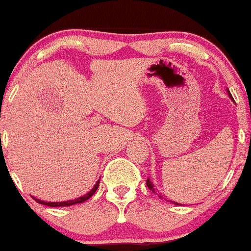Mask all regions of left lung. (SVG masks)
<instances>
[{"instance_id": "left-lung-1", "label": "left lung", "mask_w": 251, "mask_h": 251, "mask_svg": "<svg viewBox=\"0 0 251 251\" xmlns=\"http://www.w3.org/2000/svg\"><path fill=\"white\" fill-rule=\"evenodd\" d=\"M227 94H229L230 98H232V96H231V94H230V91H229V90H227ZM147 186H148L149 190H151V191H153V192H155V191H154V185H153V182H151V180H149V179L147 180ZM160 198H161V196H160ZM172 202H173V204H176V205H179L178 202H176V201H172Z\"/></svg>"}]
</instances>
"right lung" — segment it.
<instances>
[{
  "label": "right lung",
  "instance_id": "right-lung-1",
  "mask_svg": "<svg viewBox=\"0 0 251 251\" xmlns=\"http://www.w3.org/2000/svg\"><path fill=\"white\" fill-rule=\"evenodd\" d=\"M98 185H100V181L96 182L95 187L92 188L91 191H90L89 193H86L85 196L83 197H79V198L75 199V201H58V202H50V201H39V199H35L34 201L36 202H39V204H42V205H47V206H52V207H59V206H70V205H75V204H79V202H84L85 201H88L89 198H91L92 196H94V193L97 191L98 188Z\"/></svg>",
  "mask_w": 251,
  "mask_h": 251
}]
</instances>
